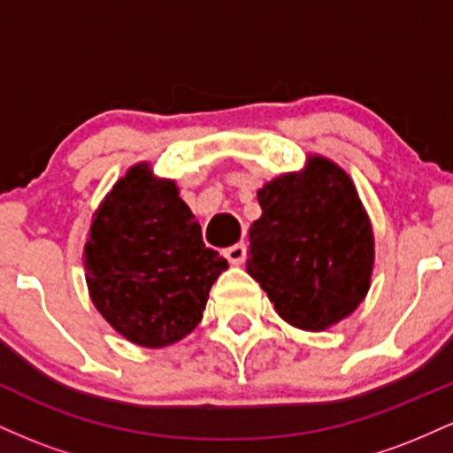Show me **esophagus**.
Returning a JSON list of instances; mask_svg holds the SVG:
<instances>
[{
  "label": "esophagus",
  "instance_id": "esophagus-1",
  "mask_svg": "<svg viewBox=\"0 0 453 453\" xmlns=\"http://www.w3.org/2000/svg\"><path fill=\"white\" fill-rule=\"evenodd\" d=\"M223 256H226L227 262L234 264V266H238V264H242L244 259H247V247H244V242H236L232 244V247H227L226 251H223Z\"/></svg>",
  "mask_w": 453,
  "mask_h": 453
}]
</instances>
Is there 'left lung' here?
Wrapping results in <instances>:
<instances>
[{"label": "left lung", "mask_w": 453, "mask_h": 453, "mask_svg": "<svg viewBox=\"0 0 453 453\" xmlns=\"http://www.w3.org/2000/svg\"><path fill=\"white\" fill-rule=\"evenodd\" d=\"M247 273L280 319L319 332L360 306L371 288L375 238L349 174L309 155L306 168L257 191Z\"/></svg>", "instance_id": "obj_1"}]
</instances>
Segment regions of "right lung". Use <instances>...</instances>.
Segmentation results:
<instances>
[{
  "label": "right lung",
  "mask_w": 453,
  "mask_h": 453,
  "mask_svg": "<svg viewBox=\"0 0 453 453\" xmlns=\"http://www.w3.org/2000/svg\"><path fill=\"white\" fill-rule=\"evenodd\" d=\"M227 268L202 242L200 223L174 180L136 164L102 200L85 244V279L104 319L134 345H173L200 324Z\"/></svg>",
  "instance_id": "right-lung-1"
}]
</instances>
